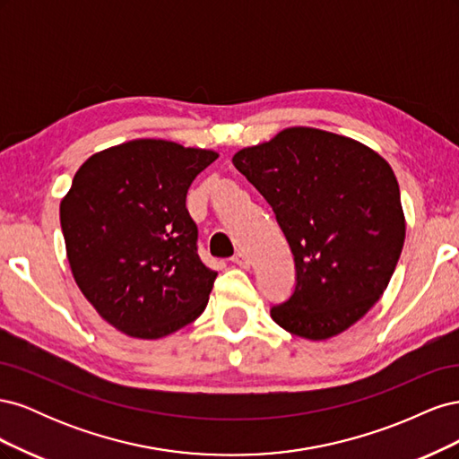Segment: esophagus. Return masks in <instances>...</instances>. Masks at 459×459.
<instances>
[{
    "label": "esophagus",
    "mask_w": 459,
    "mask_h": 459,
    "mask_svg": "<svg viewBox=\"0 0 459 459\" xmlns=\"http://www.w3.org/2000/svg\"><path fill=\"white\" fill-rule=\"evenodd\" d=\"M231 262L235 264V266H239V268H248V266H251V260H248V256L245 253H238V255L231 258Z\"/></svg>",
    "instance_id": "1"
}]
</instances>
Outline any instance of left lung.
Wrapping results in <instances>:
<instances>
[{
	"label": "left lung",
	"mask_w": 459,
	"mask_h": 459,
	"mask_svg": "<svg viewBox=\"0 0 459 459\" xmlns=\"http://www.w3.org/2000/svg\"><path fill=\"white\" fill-rule=\"evenodd\" d=\"M231 160L273 208L295 256L293 295L272 307L273 322L310 341L354 325L385 293L404 247L391 166L351 137L302 126Z\"/></svg>",
	"instance_id": "left-lung-1"
}]
</instances>
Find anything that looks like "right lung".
Returning <instances> with one entry per match:
<instances>
[{
	"label": "right lung",
	"instance_id": "1",
	"mask_svg": "<svg viewBox=\"0 0 459 459\" xmlns=\"http://www.w3.org/2000/svg\"><path fill=\"white\" fill-rule=\"evenodd\" d=\"M218 152L134 140L95 152L61 201L74 280L100 316L137 339L197 319L216 272L197 253L187 189Z\"/></svg>",
	"mask_w": 459,
	"mask_h": 459
}]
</instances>
